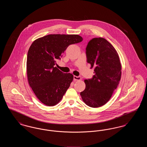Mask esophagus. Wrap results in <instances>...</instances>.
<instances>
[{"instance_id": "1", "label": "esophagus", "mask_w": 147, "mask_h": 147, "mask_svg": "<svg viewBox=\"0 0 147 147\" xmlns=\"http://www.w3.org/2000/svg\"><path fill=\"white\" fill-rule=\"evenodd\" d=\"M81 79H82V78L80 77H77V76H74V80H80Z\"/></svg>"}]
</instances>
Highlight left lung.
<instances>
[{
	"mask_svg": "<svg viewBox=\"0 0 147 147\" xmlns=\"http://www.w3.org/2000/svg\"><path fill=\"white\" fill-rule=\"evenodd\" d=\"M86 54L95 75L91 79L84 80L85 89L80 95L86 105L96 108L106 104L117 88L121 77V64L113 46L102 37L89 42Z\"/></svg>",
	"mask_w": 147,
	"mask_h": 147,
	"instance_id": "8db88e82",
	"label": "left lung"
}]
</instances>
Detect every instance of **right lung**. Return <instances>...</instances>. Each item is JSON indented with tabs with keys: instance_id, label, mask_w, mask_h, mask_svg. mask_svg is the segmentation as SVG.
I'll use <instances>...</instances> for the list:
<instances>
[{
	"instance_id": "right-lung-1",
	"label": "right lung",
	"mask_w": 147,
	"mask_h": 147,
	"mask_svg": "<svg viewBox=\"0 0 147 147\" xmlns=\"http://www.w3.org/2000/svg\"><path fill=\"white\" fill-rule=\"evenodd\" d=\"M82 41L78 35L53 34L38 38L31 44L26 62L28 84L43 104L57 105L69 88L73 75L59 70L56 61L70 45Z\"/></svg>"
}]
</instances>
